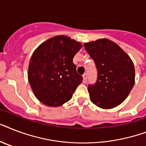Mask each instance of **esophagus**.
<instances>
[{
    "instance_id": "34e87169",
    "label": "esophagus",
    "mask_w": 146,
    "mask_h": 146,
    "mask_svg": "<svg viewBox=\"0 0 146 146\" xmlns=\"http://www.w3.org/2000/svg\"><path fill=\"white\" fill-rule=\"evenodd\" d=\"M82 76H83V82H84V83H86L87 78H88V75H87V73H85L84 75Z\"/></svg>"
}]
</instances>
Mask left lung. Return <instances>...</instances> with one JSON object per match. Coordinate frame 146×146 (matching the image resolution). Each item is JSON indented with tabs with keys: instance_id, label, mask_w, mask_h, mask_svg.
<instances>
[{
	"instance_id": "1",
	"label": "left lung",
	"mask_w": 146,
	"mask_h": 146,
	"mask_svg": "<svg viewBox=\"0 0 146 146\" xmlns=\"http://www.w3.org/2000/svg\"><path fill=\"white\" fill-rule=\"evenodd\" d=\"M84 47L97 69L96 83L88 86L91 102L101 108H115L133 87V63L117 44L106 38L85 43Z\"/></svg>"
}]
</instances>
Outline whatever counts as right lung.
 <instances>
[{"instance_id":"1","label":"right lung","mask_w":146,"mask_h":146,"mask_svg":"<svg viewBox=\"0 0 146 146\" xmlns=\"http://www.w3.org/2000/svg\"><path fill=\"white\" fill-rule=\"evenodd\" d=\"M82 48L64 35L47 40L32 55L29 82L35 97L47 106H61L71 99L82 82L73 58Z\"/></svg>"}]
</instances>
